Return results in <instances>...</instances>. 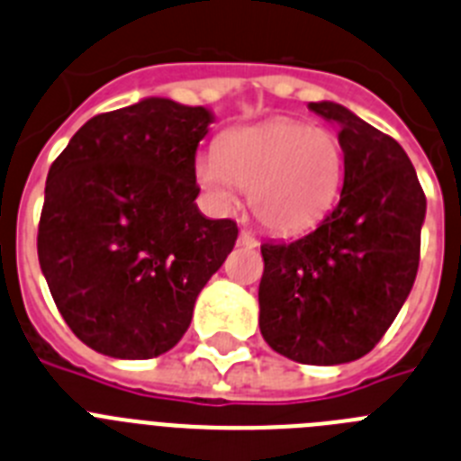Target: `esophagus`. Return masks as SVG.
I'll return each instance as SVG.
<instances>
[{
	"label": "esophagus",
	"mask_w": 461,
	"mask_h": 461,
	"mask_svg": "<svg viewBox=\"0 0 461 461\" xmlns=\"http://www.w3.org/2000/svg\"><path fill=\"white\" fill-rule=\"evenodd\" d=\"M239 246H243V248H258L259 243H258V239H255V236L250 234V231L243 230L241 234H239Z\"/></svg>",
	"instance_id": "obj_1"
}]
</instances>
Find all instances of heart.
<instances>
[{"label":"heart","instance_id":"obj_1","mask_svg":"<svg viewBox=\"0 0 461 461\" xmlns=\"http://www.w3.org/2000/svg\"><path fill=\"white\" fill-rule=\"evenodd\" d=\"M343 171L341 139L299 120L227 131L215 153H202L194 162L197 183L215 206H234L236 192H250L255 218L274 234L318 225L339 199Z\"/></svg>","mask_w":461,"mask_h":461}]
</instances>
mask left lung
<instances>
[{"label":"left lung","instance_id":"1","mask_svg":"<svg viewBox=\"0 0 461 461\" xmlns=\"http://www.w3.org/2000/svg\"><path fill=\"white\" fill-rule=\"evenodd\" d=\"M308 109L339 127L341 199L311 234L262 246L259 331L283 357L334 366L374 350L411 294L427 199L392 136L341 104Z\"/></svg>","mask_w":461,"mask_h":461}]
</instances>
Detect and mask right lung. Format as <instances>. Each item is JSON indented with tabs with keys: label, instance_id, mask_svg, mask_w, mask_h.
Listing matches in <instances>:
<instances>
[{
	"label": "right lung",
	"instance_id": "1",
	"mask_svg": "<svg viewBox=\"0 0 461 461\" xmlns=\"http://www.w3.org/2000/svg\"><path fill=\"white\" fill-rule=\"evenodd\" d=\"M213 113L148 97L95 115L46 181L39 264L69 330L115 359H150L190 327L234 248V220H208L194 155Z\"/></svg>",
	"mask_w": 461,
	"mask_h": 461
}]
</instances>
